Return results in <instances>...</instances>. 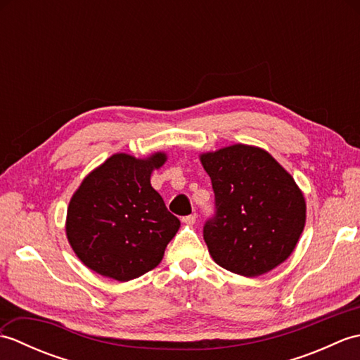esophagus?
<instances>
[{"label":"esophagus","instance_id":"obj_1","mask_svg":"<svg viewBox=\"0 0 360 360\" xmlns=\"http://www.w3.org/2000/svg\"><path fill=\"white\" fill-rule=\"evenodd\" d=\"M182 223H184V224H188V226H193V224L196 223V217H195V215L184 217V218H182Z\"/></svg>","mask_w":360,"mask_h":360}]
</instances>
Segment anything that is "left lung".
<instances>
[{
	"label": "left lung",
	"mask_w": 360,
	"mask_h": 360,
	"mask_svg": "<svg viewBox=\"0 0 360 360\" xmlns=\"http://www.w3.org/2000/svg\"><path fill=\"white\" fill-rule=\"evenodd\" d=\"M200 159L215 192L217 215L204 226L213 262L243 277L286 262L307 223V201L292 176L254 145H229Z\"/></svg>",
	"instance_id": "left-lung-1"
}]
</instances>
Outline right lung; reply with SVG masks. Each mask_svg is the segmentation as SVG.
Segmentation results:
<instances>
[{
  "label": "right lung",
  "mask_w": 360,
  "mask_h": 360,
  "mask_svg": "<svg viewBox=\"0 0 360 360\" xmlns=\"http://www.w3.org/2000/svg\"><path fill=\"white\" fill-rule=\"evenodd\" d=\"M164 151L147 158L116 153L75 190L66 213V236L88 269L117 281L141 277L162 262L179 219L150 184Z\"/></svg>",
  "instance_id": "obj_1"
}]
</instances>
